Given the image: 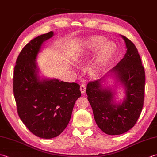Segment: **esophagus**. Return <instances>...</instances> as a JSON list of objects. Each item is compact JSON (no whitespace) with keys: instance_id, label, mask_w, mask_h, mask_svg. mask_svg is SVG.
I'll return each instance as SVG.
<instances>
[{"instance_id":"34e87169","label":"esophagus","mask_w":157,"mask_h":157,"mask_svg":"<svg viewBox=\"0 0 157 157\" xmlns=\"http://www.w3.org/2000/svg\"><path fill=\"white\" fill-rule=\"evenodd\" d=\"M86 90V84H82L80 86V91L82 94H85Z\"/></svg>"}]
</instances>
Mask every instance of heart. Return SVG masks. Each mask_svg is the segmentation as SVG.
Listing matches in <instances>:
<instances>
[{
  "label": "heart",
  "mask_w": 157,
  "mask_h": 157,
  "mask_svg": "<svg viewBox=\"0 0 157 157\" xmlns=\"http://www.w3.org/2000/svg\"><path fill=\"white\" fill-rule=\"evenodd\" d=\"M106 40L102 36H90L85 40L80 48L73 55L76 63H82L97 52L89 69L92 76L97 75L101 70L105 68L116 53V44Z\"/></svg>",
  "instance_id": "b5f03b06"
}]
</instances>
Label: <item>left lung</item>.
<instances>
[{
    "instance_id": "obj_1",
    "label": "left lung",
    "mask_w": 157,
    "mask_h": 157,
    "mask_svg": "<svg viewBox=\"0 0 157 157\" xmlns=\"http://www.w3.org/2000/svg\"><path fill=\"white\" fill-rule=\"evenodd\" d=\"M127 52L123 58L99 79L89 82L88 100L95 122L104 133L116 136L124 133L136 124L142 112L144 99L145 71L140 56L133 42L121 35ZM114 80L112 85L107 79ZM124 88L123 100L117 101L115 88Z\"/></svg>"
}]
</instances>
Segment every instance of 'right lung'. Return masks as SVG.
<instances>
[{
	"mask_svg": "<svg viewBox=\"0 0 157 157\" xmlns=\"http://www.w3.org/2000/svg\"><path fill=\"white\" fill-rule=\"evenodd\" d=\"M53 36V31L49 32L24 46L13 73L18 115L32 133L44 139L57 137L65 129L75 101L81 97L78 84L40 75L36 58L44 43Z\"/></svg>",
	"mask_w": 157,
	"mask_h": 157,
	"instance_id": "1",
	"label": "right lung"
}]
</instances>
